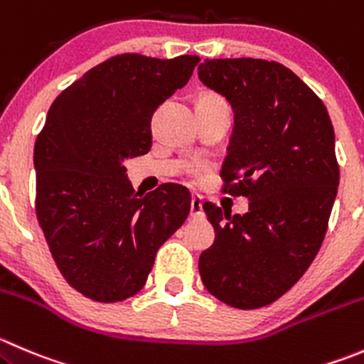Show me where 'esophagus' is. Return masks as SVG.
<instances>
[{
  "label": "esophagus",
  "mask_w": 364,
  "mask_h": 364,
  "mask_svg": "<svg viewBox=\"0 0 364 364\" xmlns=\"http://www.w3.org/2000/svg\"><path fill=\"white\" fill-rule=\"evenodd\" d=\"M190 217H192V218L204 217L203 199H200L199 196H192V203H190Z\"/></svg>",
  "instance_id": "34e87169"
}]
</instances>
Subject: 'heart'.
<instances>
[{
    "label": "heart",
    "mask_w": 364,
    "mask_h": 364,
    "mask_svg": "<svg viewBox=\"0 0 364 364\" xmlns=\"http://www.w3.org/2000/svg\"><path fill=\"white\" fill-rule=\"evenodd\" d=\"M200 103H222V100L218 96H215V94H206V96L200 97Z\"/></svg>",
    "instance_id": "1"
}]
</instances>
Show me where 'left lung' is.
Listing matches in <instances>:
<instances>
[{
  "mask_svg": "<svg viewBox=\"0 0 364 364\" xmlns=\"http://www.w3.org/2000/svg\"><path fill=\"white\" fill-rule=\"evenodd\" d=\"M197 70L235 112L224 192L249 199L245 215L203 204L215 242L199 257L200 279L228 306L263 308L304 276L323 242L340 183L333 122L277 62L206 58Z\"/></svg>",
  "mask_w": 364,
  "mask_h": 364,
  "instance_id": "8db88e82",
  "label": "left lung"
}]
</instances>
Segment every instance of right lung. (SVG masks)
<instances>
[{
  "mask_svg": "<svg viewBox=\"0 0 364 364\" xmlns=\"http://www.w3.org/2000/svg\"><path fill=\"white\" fill-rule=\"evenodd\" d=\"M197 62L112 56L49 108L35 140V211L56 267L85 297L139 294L161 243L188 217L186 188L171 183L139 196L122 161L149 153L154 110L188 83Z\"/></svg>",
  "mask_w": 364,
  "mask_h": 364,
  "instance_id": "add662e5",
  "label": "right lung"
}]
</instances>
